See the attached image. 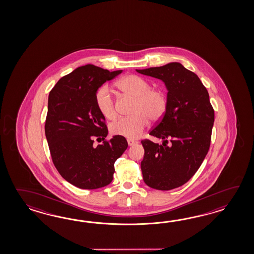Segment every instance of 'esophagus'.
<instances>
[{"mask_svg":"<svg viewBox=\"0 0 254 254\" xmlns=\"http://www.w3.org/2000/svg\"><path fill=\"white\" fill-rule=\"evenodd\" d=\"M127 141H128V145L129 146H133L135 145V144H137V143H138L136 140H130V139L127 140Z\"/></svg>","mask_w":254,"mask_h":254,"instance_id":"1","label":"esophagus"}]
</instances>
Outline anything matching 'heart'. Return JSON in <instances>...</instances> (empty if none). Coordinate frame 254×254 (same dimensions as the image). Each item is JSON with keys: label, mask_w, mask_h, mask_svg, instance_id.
<instances>
[{"label": "heart", "mask_w": 254, "mask_h": 254, "mask_svg": "<svg viewBox=\"0 0 254 254\" xmlns=\"http://www.w3.org/2000/svg\"><path fill=\"white\" fill-rule=\"evenodd\" d=\"M117 86L121 91L136 98L132 108L134 114L116 120L110 126V129L114 134L134 139L148 126L149 119L152 122L162 119L167 109V97L162 90L151 89L149 82L139 76H125L117 81ZM95 103L104 118L114 119L116 110L112 90L107 84L98 89Z\"/></svg>", "instance_id": "heart-1"}]
</instances>
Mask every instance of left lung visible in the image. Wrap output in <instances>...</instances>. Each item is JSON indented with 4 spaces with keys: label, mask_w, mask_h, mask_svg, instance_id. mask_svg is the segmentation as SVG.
I'll return each instance as SVG.
<instances>
[{
    "label": "left lung",
    "mask_w": 254,
    "mask_h": 254,
    "mask_svg": "<svg viewBox=\"0 0 254 254\" xmlns=\"http://www.w3.org/2000/svg\"><path fill=\"white\" fill-rule=\"evenodd\" d=\"M164 82L167 109L150 135L162 145L141 140L143 181L152 189L169 190L186 184L200 168L211 143L214 111L200 78L180 63L136 70Z\"/></svg>",
    "instance_id": "8db88e82"
}]
</instances>
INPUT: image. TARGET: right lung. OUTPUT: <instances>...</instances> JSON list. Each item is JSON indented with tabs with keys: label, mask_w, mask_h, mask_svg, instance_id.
I'll list each match as a JSON object with an SVG mask.
<instances>
[{
	"label": "right lung",
	"mask_w": 254,
	"mask_h": 254,
	"mask_svg": "<svg viewBox=\"0 0 254 254\" xmlns=\"http://www.w3.org/2000/svg\"><path fill=\"white\" fill-rule=\"evenodd\" d=\"M122 71L81 66L61 78L49 94L44 128L53 162L62 177L78 188L98 189L111 184L114 162L128 147L120 135L93 144L94 137L104 140L108 134L95 93Z\"/></svg>",
	"instance_id": "right-lung-1"
}]
</instances>
